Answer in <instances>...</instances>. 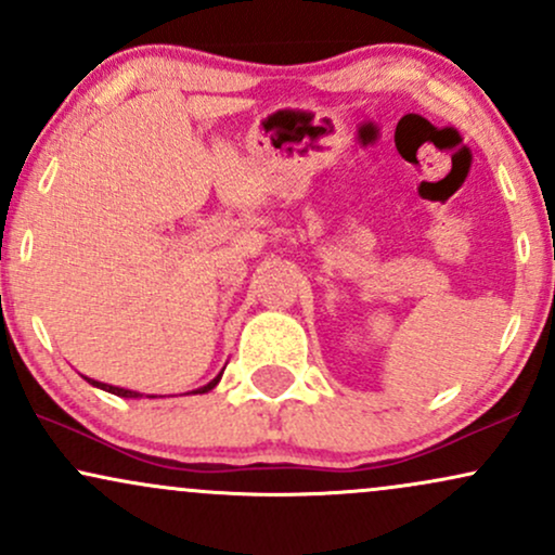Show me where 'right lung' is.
<instances>
[{
	"label": "right lung",
	"instance_id": "add662e5",
	"mask_svg": "<svg viewBox=\"0 0 555 555\" xmlns=\"http://www.w3.org/2000/svg\"><path fill=\"white\" fill-rule=\"evenodd\" d=\"M219 378L221 375H216V378L211 380V384H206L203 388H197L195 393H206V391H211V388L219 384ZM88 384H93V386H99V388H104V391H109V393H117V397H127V399H135V397H143V393H138V391H127V388H119V386H109V384H99V380H91L88 378Z\"/></svg>",
	"mask_w": 555,
	"mask_h": 555
}]
</instances>
